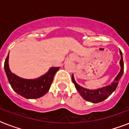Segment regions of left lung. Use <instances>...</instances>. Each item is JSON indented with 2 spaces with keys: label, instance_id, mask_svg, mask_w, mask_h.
Segmentation results:
<instances>
[{
  "label": "left lung",
  "instance_id": "obj_1",
  "mask_svg": "<svg viewBox=\"0 0 129 129\" xmlns=\"http://www.w3.org/2000/svg\"><path fill=\"white\" fill-rule=\"evenodd\" d=\"M120 54V70L118 73V74L114 78L113 82L111 83V84L108 86H104L102 88H98L96 90H90L87 88H83L82 86H80L78 84L75 80L74 75L72 76V80L73 83L74 84L75 87L78 91L81 96L82 97L84 100H87L88 102H92V103H98L101 102L106 100L108 96H110L112 92L116 90V87L118 86V82L120 79L121 78L123 72H124V63H123V59H122V53L121 51H119Z\"/></svg>",
  "mask_w": 129,
  "mask_h": 129
}]
</instances>
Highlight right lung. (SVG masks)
<instances>
[{
	"instance_id": "1",
	"label": "right lung",
	"mask_w": 129,
	"mask_h": 129,
	"mask_svg": "<svg viewBox=\"0 0 129 129\" xmlns=\"http://www.w3.org/2000/svg\"><path fill=\"white\" fill-rule=\"evenodd\" d=\"M9 58V53L5 59L4 68L9 84L17 94L27 99H35L44 96L49 90L55 74L59 69V67H51L46 74L39 78H22L11 72Z\"/></svg>"
}]
</instances>
